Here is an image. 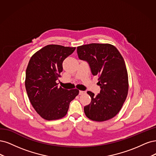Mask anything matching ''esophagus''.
<instances>
[{
  "instance_id": "obj_1",
  "label": "esophagus",
  "mask_w": 156,
  "mask_h": 156,
  "mask_svg": "<svg viewBox=\"0 0 156 156\" xmlns=\"http://www.w3.org/2000/svg\"><path fill=\"white\" fill-rule=\"evenodd\" d=\"M85 93V91H79V94L80 95H82V94H83Z\"/></svg>"
}]
</instances>
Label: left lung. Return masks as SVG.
<instances>
[{
  "label": "left lung",
  "instance_id": "8db88e82",
  "mask_svg": "<svg viewBox=\"0 0 156 156\" xmlns=\"http://www.w3.org/2000/svg\"><path fill=\"white\" fill-rule=\"evenodd\" d=\"M80 59L87 62L93 75L99 76L100 91L87 94L91 102L84 107L86 116L98 122L111 119L122 108L128 91L125 62L117 48L110 44L91 43L77 47Z\"/></svg>",
  "mask_w": 156,
  "mask_h": 156
}]
</instances>
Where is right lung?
Instances as JSON below:
<instances>
[{
	"label": "right lung",
	"mask_w": 156,
	"mask_h": 156,
	"mask_svg": "<svg viewBox=\"0 0 156 156\" xmlns=\"http://www.w3.org/2000/svg\"><path fill=\"white\" fill-rule=\"evenodd\" d=\"M76 47L49 44L30 58L26 71L25 87L28 98L36 112L45 120L59 119L66 115L69 104L79 90L58 87L56 80L63 71V60Z\"/></svg>",
	"instance_id": "right-lung-1"
}]
</instances>
